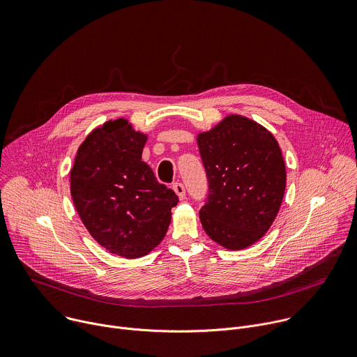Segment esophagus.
<instances>
[{
  "label": "esophagus",
  "mask_w": 357,
  "mask_h": 357,
  "mask_svg": "<svg viewBox=\"0 0 357 357\" xmlns=\"http://www.w3.org/2000/svg\"><path fill=\"white\" fill-rule=\"evenodd\" d=\"M173 190H174V192L177 194V197H178L180 199H184V198H185V188H184V185H183L181 183H176V184L173 185Z\"/></svg>",
  "instance_id": "obj_1"
}]
</instances>
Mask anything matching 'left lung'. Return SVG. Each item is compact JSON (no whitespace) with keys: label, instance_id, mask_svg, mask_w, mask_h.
Returning <instances> with one entry per match:
<instances>
[{"label":"left lung","instance_id":"8db88e82","mask_svg":"<svg viewBox=\"0 0 357 357\" xmlns=\"http://www.w3.org/2000/svg\"><path fill=\"white\" fill-rule=\"evenodd\" d=\"M209 194L199 221L211 241L243 250L273 225L286 191V163L274 135L256 121L231 114L197 133Z\"/></svg>","mask_w":357,"mask_h":357}]
</instances>
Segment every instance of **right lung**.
Here are the masks:
<instances>
[{"label":"right lung","mask_w":357,"mask_h":357,"mask_svg":"<svg viewBox=\"0 0 357 357\" xmlns=\"http://www.w3.org/2000/svg\"><path fill=\"white\" fill-rule=\"evenodd\" d=\"M148 133L126 118L93 129L79 146L70 192L79 217L107 252L137 259L160 245L178 197L142 162Z\"/></svg>","instance_id":"right-lung-1"}]
</instances>
